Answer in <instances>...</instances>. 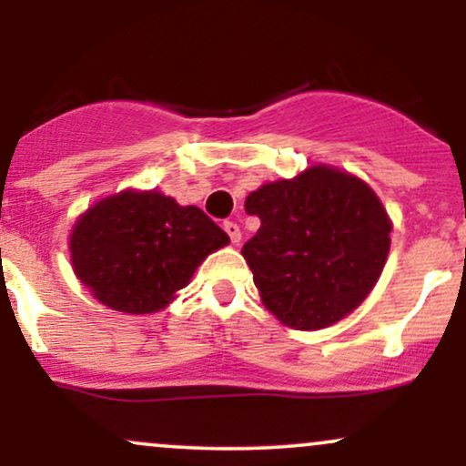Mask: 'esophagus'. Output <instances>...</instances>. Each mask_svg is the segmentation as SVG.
Segmentation results:
<instances>
[{
    "label": "esophagus",
    "mask_w": 466,
    "mask_h": 466,
    "mask_svg": "<svg viewBox=\"0 0 466 466\" xmlns=\"http://www.w3.org/2000/svg\"><path fill=\"white\" fill-rule=\"evenodd\" d=\"M223 229H226L229 240H232L234 245L240 243V228L237 226V223H234V221H226V223H223Z\"/></svg>",
    "instance_id": "obj_1"
}]
</instances>
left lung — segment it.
Returning a JSON list of instances; mask_svg holds the SVG:
<instances>
[{"instance_id":"8db88e82","label":"left lung","mask_w":466,"mask_h":466,"mask_svg":"<svg viewBox=\"0 0 466 466\" xmlns=\"http://www.w3.org/2000/svg\"><path fill=\"white\" fill-rule=\"evenodd\" d=\"M260 218L243 245L265 309L298 330L339 322L370 296L390 251L386 208L366 181L315 164L249 192Z\"/></svg>"}]
</instances>
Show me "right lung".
I'll return each mask as SVG.
<instances>
[{"label":"right lung","instance_id":"obj_1","mask_svg":"<svg viewBox=\"0 0 466 466\" xmlns=\"http://www.w3.org/2000/svg\"><path fill=\"white\" fill-rule=\"evenodd\" d=\"M229 237L197 206L157 190L127 188L83 212L69 234L74 274L105 307L157 313Z\"/></svg>","mask_w":466,"mask_h":466}]
</instances>
